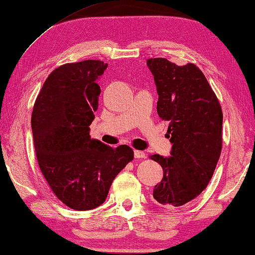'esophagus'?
Instances as JSON below:
<instances>
[{
    "instance_id": "obj_1",
    "label": "esophagus",
    "mask_w": 255,
    "mask_h": 255,
    "mask_svg": "<svg viewBox=\"0 0 255 255\" xmlns=\"http://www.w3.org/2000/svg\"><path fill=\"white\" fill-rule=\"evenodd\" d=\"M134 158H137V159H145L146 158V153L142 152V151H138V149H135V151H134Z\"/></svg>"
}]
</instances>
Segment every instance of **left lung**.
<instances>
[{
  "label": "left lung",
  "mask_w": 255,
  "mask_h": 255,
  "mask_svg": "<svg viewBox=\"0 0 255 255\" xmlns=\"http://www.w3.org/2000/svg\"><path fill=\"white\" fill-rule=\"evenodd\" d=\"M146 64L159 95L158 115L169 122L173 144L169 158L151 155L163 170L153 197L162 205L181 207L196 198L214 175L222 152V107L196 65L177 66L165 58Z\"/></svg>",
  "instance_id": "left-lung-1"
}]
</instances>
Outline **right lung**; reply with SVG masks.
I'll use <instances>...</instances> for the list:
<instances>
[{"label": "right lung", "instance_id": "obj_1", "mask_svg": "<svg viewBox=\"0 0 255 255\" xmlns=\"http://www.w3.org/2000/svg\"><path fill=\"white\" fill-rule=\"evenodd\" d=\"M101 60L65 64L44 82L33 106L38 165L55 196L74 210H92L106 201L117 174L133 160L128 145L110 147L90 138L99 108Z\"/></svg>", "mask_w": 255, "mask_h": 255}]
</instances>
